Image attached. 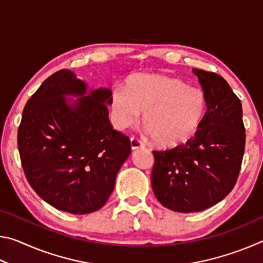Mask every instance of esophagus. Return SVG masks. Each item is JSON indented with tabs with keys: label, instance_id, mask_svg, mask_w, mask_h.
<instances>
[{
	"label": "esophagus",
	"instance_id": "1",
	"mask_svg": "<svg viewBox=\"0 0 263 263\" xmlns=\"http://www.w3.org/2000/svg\"><path fill=\"white\" fill-rule=\"evenodd\" d=\"M131 147H132V149L142 148V147H145V145L142 144V142L139 139H138V138L132 137L131 138Z\"/></svg>",
	"mask_w": 263,
	"mask_h": 263
}]
</instances>
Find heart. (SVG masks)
I'll return each instance as SVG.
<instances>
[{"mask_svg": "<svg viewBox=\"0 0 263 263\" xmlns=\"http://www.w3.org/2000/svg\"><path fill=\"white\" fill-rule=\"evenodd\" d=\"M111 109L116 125L130 127L139 121L155 144L176 147L193 138L206 112L202 89L188 87L179 79L164 75H135L125 87L114 88Z\"/></svg>", "mask_w": 263, "mask_h": 263, "instance_id": "heart-1", "label": "heart"}]
</instances>
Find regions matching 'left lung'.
Segmentation results:
<instances>
[{
  "label": "left lung",
  "instance_id": "8db88e82",
  "mask_svg": "<svg viewBox=\"0 0 263 263\" xmlns=\"http://www.w3.org/2000/svg\"><path fill=\"white\" fill-rule=\"evenodd\" d=\"M206 96V112L197 133L185 144L154 149L152 188L163 206L198 212L215 205L237 183L246 133L242 106L220 75L193 69Z\"/></svg>",
  "mask_w": 263,
  "mask_h": 263
}]
</instances>
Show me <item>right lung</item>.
<instances>
[{"label": "right lung", "instance_id": "right-lung-1", "mask_svg": "<svg viewBox=\"0 0 263 263\" xmlns=\"http://www.w3.org/2000/svg\"><path fill=\"white\" fill-rule=\"evenodd\" d=\"M86 83L69 69L48 77L22 114L17 144L26 180L58 210L86 215L100 210L116 175L131 153L130 138L109 121L110 89L88 96ZM66 95L81 96L73 106Z\"/></svg>", "mask_w": 263, "mask_h": 263}]
</instances>
